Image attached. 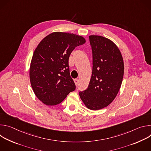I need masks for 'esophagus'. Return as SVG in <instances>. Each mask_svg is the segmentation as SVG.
<instances>
[{"label": "esophagus", "instance_id": "34e87169", "mask_svg": "<svg viewBox=\"0 0 151 151\" xmlns=\"http://www.w3.org/2000/svg\"><path fill=\"white\" fill-rule=\"evenodd\" d=\"M74 82H75V85H77L78 84V79H74Z\"/></svg>", "mask_w": 151, "mask_h": 151}]
</instances>
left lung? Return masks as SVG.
Masks as SVG:
<instances>
[{
	"instance_id": "1",
	"label": "left lung",
	"mask_w": 151,
	"mask_h": 151,
	"mask_svg": "<svg viewBox=\"0 0 151 151\" xmlns=\"http://www.w3.org/2000/svg\"><path fill=\"white\" fill-rule=\"evenodd\" d=\"M93 51V72L88 88L79 92L88 109L96 111L109 105L118 94L124 75L122 54L111 40L101 36H89Z\"/></svg>"
}]
</instances>
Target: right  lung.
Returning <instances> with one entry per match:
<instances>
[{"label":"right lung","instance_id":"obj_1","mask_svg":"<svg viewBox=\"0 0 151 151\" xmlns=\"http://www.w3.org/2000/svg\"><path fill=\"white\" fill-rule=\"evenodd\" d=\"M85 42L81 36L55 32L39 42L31 60L29 76L33 92L43 103L57 105L75 90L69 58L75 47Z\"/></svg>","mask_w":151,"mask_h":151}]
</instances>
